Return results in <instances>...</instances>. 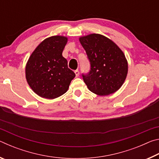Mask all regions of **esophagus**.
<instances>
[{"label": "esophagus", "instance_id": "34e87169", "mask_svg": "<svg viewBox=\"0 0 159 159\" xmlns=\"http://www.w3.org/2000/svg\"><path fill=\"white\" fill-rule=\"evenodd\" d=\"M74 73H75V74H76V77H78L79 76V70H76V71H74Z\"/></svg>", "mask_w": 159, "mask_h": 159}]
</instances>
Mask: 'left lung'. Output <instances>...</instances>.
<instances>
[{
	"label": "left lung",
	"mask_w": 159,
	"mask_h": 159,
	"mask_svg": "<svg viewBox=\"0 0 159 159\" xmlns=\"http://www.w3.org/2000/svg\"><path fill=\"white\" fill-rule=\"evenodd\" d=\"M79 41L91 64L90 73L83 75L88 89L100 96L119 90L128 71L127 59L121 49L109 38L99 34L80 36Z\"/></svg>",
	"instance_id": "8db88e82"
}]
</instances>
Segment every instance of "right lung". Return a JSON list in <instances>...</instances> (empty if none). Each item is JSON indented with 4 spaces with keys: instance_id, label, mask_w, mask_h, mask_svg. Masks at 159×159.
<instances>
[{
    "instance_id": "obj_1",
    "label": "right lung",
    "mask_w": 159,
    "mask_h": 159,
    "mask_svg": "<svg viewBox=\"0 0 159 159\" xmlns=\"http://www.w3.org/2000/svg\"><path fill=\"white\" fill-rule=\"evenodd\" d=\"M68 38H47L31 53L25 67L26 79L34 92L43 98L52 99L68 90L76 76L62 56Z\"/></svg>"
}]
</instances>
